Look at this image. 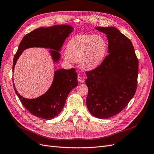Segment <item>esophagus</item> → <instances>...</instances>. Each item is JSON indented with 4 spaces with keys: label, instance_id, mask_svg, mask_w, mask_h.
<instances>
[{
    "label": "esophagus",
    "instance_id": "34e87169",
    "mask_svg": "<svg viewBox=\"0 0 154 154\" xmlns=\"http://www.w3.org/2000/svg\"><path fill=\"white\" fill-rule=\"evenodd\" d=\"M77 80H78V81L79 82H84V79L82 78V77H81V76H78V77H77Z\"/></svg>",
    "mask_w": 154,
    "mask_h": 154
}]
</instances>
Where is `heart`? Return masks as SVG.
Masks as SVG:
<instances>
[{
	"instance_id": "1",
	"label": "heart",
	"mask_w": 154,
	"mask_h": 154,
	"mask_svg": "<svg viewBox=\"0 0 154 154\" xmlns=\"http://www.w3.org/2000/svg\"><path fill=\"white\" fill-rule=\"evenodd\" d=\"M108 44L101 35L80 34L68 42L65 59L78 61L84 69L92 70L103 61L106 54Z\"/></svg>"
}]
</instances>
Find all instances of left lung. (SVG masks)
I'll list each match as a JSON object with an SVG mask.
<instances>
[{"instance_id":"8db88e82","label":"left lung","mask_w":154,"mask_h":154,"mask_svg":"<svg viewBox=\"0 0 154 154\" xmlns=\"http://www.w3.org/2000/svg\"><path fill=\"white\" fill-rule=\"evenodd\" d=\"M96 29L106 35L109 54L98 66L86 72V105L93 116L106 119L120 113L134 96L138 60L131 41L116 28Z\"/></svg>"}]
</instances>
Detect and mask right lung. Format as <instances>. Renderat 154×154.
<instances>
[{
    "label": "right lung",
    "instance_id": "right-lung-1",
    "mask_svg": "<svg viewBox=\"0 0 154 154\" xmlns=\"http://www.w3.org/2000/svg\"><path fill=\"white\" fill-rule=\"evenodd\" d=\"M73 31V28L68 25H54L48 28L41 27L27 33L21 41L14 55L13 70L16 63L23 51L27 48L40 47L49 48L54 62L60 58V51L65 40ZM77 75L75 68L70 70L60 69L54 72L53 82L45 94L34 99H26L17 91L13 82L15 93L22 105L32 115L35 117L50 119L58 116L63 109L66 98L71 91L77 86Z\"/></svg>",
    "mask_w": 154,
    "mask_h": 154
}]
</instances>
